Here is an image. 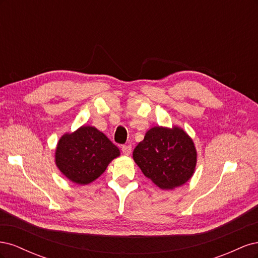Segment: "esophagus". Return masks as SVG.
<instances>
[{
	"instance_id": "esophagus-1",
	"label": "esophagus",
	"mask_w": 258,
	"mask_h": 258,
	"mask_svg": "<svg viewBox=\"0 0 258 258\" xmlns=\"http://www.w3.org/2000/svg\"><path fill=\"white\" fill-rule=\"evenodd\" d=\"M121 151H122V153L124 154V155H130V153H131V151H132V146L131 145H122L121 146Z\"/></svg>"
}]
</instances>
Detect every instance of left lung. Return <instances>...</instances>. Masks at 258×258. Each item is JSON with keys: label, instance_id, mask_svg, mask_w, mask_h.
Masks as SVG:
<instances>
[{"label": "left lung", "instance_id": "8db88e82", "mask_svg": "<svg viewBox=\"0 0 258 258\" xmlns=\"http://www.w3.org/2000/svg\"><path fill=\"white\" fill-rule=\"evenodd\" d=\"M143 174L162 189H172L191 177L197 161L191 139L177 127H154L134 151Z\"/></svg>", "mask_w": 258, "mask_h": 258}]
</instances>
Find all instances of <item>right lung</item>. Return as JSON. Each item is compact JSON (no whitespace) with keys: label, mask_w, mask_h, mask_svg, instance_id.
<instances>
[{"label":"right lung","mask_w":258,"mask_h":258,"mask_svg":"<svg viewBox=\"0 0 258 258\" xmlns=\"http://www.w3.org/2000/svg\"><path fill=\"white\" fill-rule=\"evenodd\" d=\"M117 156H119L118 147L102 132L95 127L83 126L59 140L56 165L72 182L85 185L102 174Z\"/></svg>","instance_id":"add662e5"}]
</instances>
